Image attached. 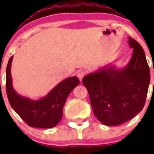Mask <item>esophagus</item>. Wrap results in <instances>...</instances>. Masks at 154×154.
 <instances>
[{
    "label": "esophagus",
    "instance_id": "1",
    "mask_svg": "<svg viewBox=\"0 0 154 154\" xmlns=\"http://www.w3.org/2000/svg\"><path fill=\"white\" fill-rule=\"evenodd\" d=\"M86 72L85 71H82V70H80V71H79L78 72H77V77H78L79 79H80V80H82V79L83 78V77H84L85 75H86Z\"/></svg>",
    "mask_w": 154,
    "mask_h": 154
}]
</instances>
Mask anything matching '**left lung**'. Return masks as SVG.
<instances>
[{"instance_id":"1","label":"left lung","mask_w":154,"mask_h":154,"mask_svg":"<svg viewBox=\"0 0 154 154\" xmlns=\"http://www.w3.org/2000/svg\"><path fill=\"white\" fill-rule=\"evenodd\" d=\"M129 45L133 51L126 67H103L83 79L94 116L107 126L128 122L142 111L145 103L150 68L142 46L131 37Z\"/></svg>"}]
</instances>
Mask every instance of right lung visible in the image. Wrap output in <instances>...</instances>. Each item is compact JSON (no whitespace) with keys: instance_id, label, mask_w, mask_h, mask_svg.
I'll list each match as a JSON object with an SVG mask.
<instances>
[{"instance_id":"obj_1","label":"right lung","mask_w":154,"mask_h":154,"mask_svg":"<svg viewBox=\"0 0 154 154\" xmlns=\"http://www.w3.org/2000/svg\"><path fill=\"white\" fill-rule=\"evenodd\" d=\"M12 57L7 66L6 89L9 102L15 112L29 126L37 128H51L61 121L63 110L68 96L78 86L77 77H68L60 82L43 98L38 100L22 97L13 89L11 76Z\"/></svg>"}]
</instances>
